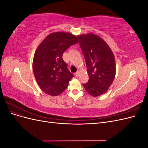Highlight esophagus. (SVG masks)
<instances>
[{
	"mask_svg": "<svg viewBox=\"0 0 148 148\" xmlns=\"http://www.w3.org/2000/svg\"><path fill=\"white\" fill-rule=\"evenodd\" d=\"M75 76L76 77H78V76H79V72H78V71H77V73H75Z\"/></svg>",
	"mask_w": 148,
	"mask_h": 148,
	"instance_id": "34e87169",
	"label": "esophagus"
}]
</instances>
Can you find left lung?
Returning <instances> with one entry per match:
<instances>
[{
	"label": "left lung",
	"instance_id": "obj_1",
	"mask_svg": "<svg viewBox=\"0 0 148 148\" xmlns=\"http://www.w3.org/2000/svg\"><path fill=\"white\" fill-rule=\"evenodd\" d=\"M86 60L88 82L83 84L86 91L97 97L108 90L115 78L116 65L111 49L99 36L93 33L77 36Z\"/></svg>",
	"mask_w": 148,
	"mask_h": 148
}]
</instances>
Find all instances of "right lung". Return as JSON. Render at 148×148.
<instances>
[{"instance_id":"add662e5","label":"right lung","mask_w":148,"mask_h":148,"mask_svg":"<svg viewBox=\"0 0 148 148\" xmlns=\"http://www.w3.org/2000/svg\"><path fill=\"white\" fill-rule=\"evenodd\" d=\"M77 43L76 36L56 32L49 34L38 47L33 60V73L39 86L47 95H60L73 77L62 56L69 47Z\"/></svg>"}]
</instances>
